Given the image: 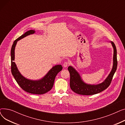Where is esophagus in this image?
Listing matches in <instances>:
<instances>
[{
    "label": "esophagus",
    "instance_id": "1",
    "mask_svg": "<svg viewBox=\"0 0 125 125\" xmlns=\"http://www.w3.org/2000/svg\"><path fill=\"white\" fill-rule=\"evenodd\" d=\"M68 64H69V63L67 62H64V64H63V67H64V68H66V67L68 66Z\"/></svg>",
    "mask_w": 125,
    "mask_h": 125
}]
</instances>
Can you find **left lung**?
I'll use <instances>...</instances> for the list:
<instances>
[{
  "label": "left lung",
  "mask_w": 125,
  "mask_h": 125,
  "mask_svg": "<svg viewBox=\"0 0 125 125\" xmlns=\"http://www.w3.org/2000/svg\"><path fill=\"white\" fill-rule=\"evenodd\" d=\"M110 42L114 49L113 68L108 75L101 83L97 84L86 83L82 80L79 73L73 66H69L68 67L70 76V87L74 92L83 95H92L99 93L108 87L116 70L117 65L116 47L113 42Z\"/></svg>",
  "instance_id": "1"
}]
</instances>
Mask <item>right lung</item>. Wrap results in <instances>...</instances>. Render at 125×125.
Instances as JSON below:
<instances>
[{
	"label": "right lung",
	"instance_id": "add662e5",
	"mask_svg": "<svg viewBox=\"0 0 125 125\" xmlns=\"http://www.w3.org/2000/svg\"><path fill=\"white\" fill-rule=\"evenodd\" d=\"M35 33V30H30L25 32L14 41L10 52L11 70L15 80L23 90L31 94L41 95L46 93L52 89L57 74L62 70L63 67L61 65H56L52 67L43 77L37 80L28 79L20 73L14 62L15 50L17 43L20 39Z\"/></svg>",
	"mask_w": 125,
	"mask_h": 125
}]
</instances>
